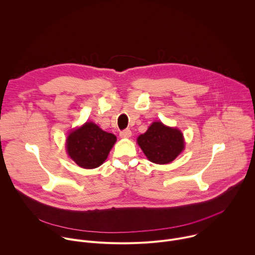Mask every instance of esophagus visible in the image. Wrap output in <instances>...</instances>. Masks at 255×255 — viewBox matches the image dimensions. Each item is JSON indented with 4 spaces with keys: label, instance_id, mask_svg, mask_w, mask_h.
Listing matches in <instances>:
<instances>
[{
    "label": "esophagus",
    "instance_id": "esophagus-1",
    "mask_svg": "<svg viewBox=\"0 0 255 255\" xmlns=\"http://www.w3.org/2000/svg\"><path fill=\"white\" fill-rule=\"evenodd\" d=\"M132 135V132H131V130L130 129H124L123 131H121L120 132V137H122V138H129L130 136Z\"/></svg>",
    "mask_w": 255,
    "mask_h": 255
}]
</instances>
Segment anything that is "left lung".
Masks as SVG:
<instances>
[{
	"instance_id": "obj_1",
	"label": "left lung",
	"mask_w": 255,
	"mask_h": 255,
	"mask_svg": "<svg viewBox=\"0 0 255 255\" xmlns=\"http://www.w3.org/2000/svg\"><path fill=\"white\" fill-rule=\"evenodd\" d=\"M137 143L147 158L157 164L171 162L185 147L181 132L161 122L152 123L146 132L137 138Z\"/></svg>"
}]
</instances>
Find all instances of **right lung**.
<instances>
[{
	"instance_id": "1",
	"label": "right lung",
	"mask_w": 255,
	"mask_h": 255,
	"mask_svg": "<svg viewBox=\"0 0 255 255\" xmlns=\"http://www.w3.org/2000/svg\"><path fill=\"white\" fill-rule=\"evenodd\" d=\"M116 136L103 131L92 122L69 133L66 149L69 157L84 168H96L108 157Z\"/></svg>"
}]
</instances>
